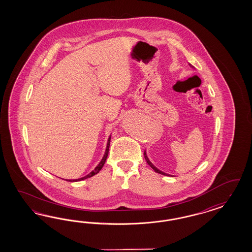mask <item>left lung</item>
<instances>
[{
  "instance_id": "obj_1",
  "label": "left lung",
  "mask_w": 252,
  "mask_h": 252,
  "mask_svg": "<svg viewBox=\"0 0 252 252\" xmlns=\"http://www.w3.org/2000/svg\"><path fill=\"white\" fill-rule=\"evenodd\" d=\"M191 65V64H189ZM144 157H145V160H147V162H148V164L151 166V167L153 168V170L156 172V173H158V174H160V175H163V176H171V175H168V174H165V173H163V172H161L160 170H159L158 168L155 167L154 165H153V163H152V161L149 160V158H148V156H147V153H146V151L144 152Z\"/></svg>"
}]
</instances>
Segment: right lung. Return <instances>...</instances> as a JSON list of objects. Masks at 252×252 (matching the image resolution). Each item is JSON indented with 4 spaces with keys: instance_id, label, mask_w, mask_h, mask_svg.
<instances>
[{
    "instance_id": "obj_1",
    "label": "right lung",
    "mask_w": 252,
    "mask_h": 252,
    "mask_svg": "<svg viewBox=\"0 0 252 252\" xmlns=\"http://www.w3.org/2000/svg\"><path fill=\"white\" fill-rule=\"evenodd\" d=\"M110 142H111V135H110V137L108 138V142H107L105 153H104V155H103V157H102L101 160L99 161V164L95 167L94 170H92V172H91L89 175L83 176V177H81V178L74 179V180H69V181H81V180H84V179H87V178H90V177H92V176H95L96 174H98L99 171H100V169L103 167V165H104V163H105V161H106L107 157H108V153H109V148H110ZM67 181H68V180H67Z\"/></svg>"
}]
</instances>
